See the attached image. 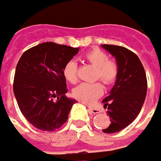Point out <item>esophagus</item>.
Returning <instances> with one entry per match:
<instances>
[{
  "mask_svg": "<svg viewBox=\"0 0 161 161\" xmlns=\"http://www.w3.org/2000/svg\"><path fill=\"white\" fill-rule=\"evenodd\" d=\"M88 110L90 111V112H92V113H98V112H100L99 110H97V109H96V108H93V107H88Z\"/></svg>",
  "mask_w": 161,
  "mask_h": 161,
  "instance_id": "esophagus-1",
  "label": "esophagus"
}]
</instances>
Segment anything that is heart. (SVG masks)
<instances>
[{
  "mask_svg": "<svg viewBox=\"0 0 161 161\" xmlns=\"http://www.w3.org/2000/svg\"><path fill=\"white\" fill-rule=\"evenodd\" d=\"M84 59L96 68L94 80H100L106 86H111L118 79V64L114 60L109 59L106 51L99 48H93L85 53ZM63 74L68 82L75 84L78 81L77 64L75 61H69L64 67ZM102 94L103 86L100 82L83 83L73 90L74 97L85 103H93Z\"/></svg>",
  "mask_w": 161,
  "mask_h": 161,
  "instance_id": "1",
  "label": "heart"
}]
</instances>
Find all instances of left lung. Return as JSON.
<instances>
[{
    "mask_svg": "<svg viewBox=\"0 0 161 161\" xmlns=\"http://www.w3.org/2000/svg\"><path fill=\"white\" fill-rule=\"evenodd\" d=\"M111 53L119 66V76L110 94L102 100L110 118V124L102 131L106 134L120 132L132 124L144 104L147 81L137 55L130 50L116 45H101Z\"/></svg>",
    "mask_w": 161,
    "mask_h": 161,
    "instance_id": "obj_1",
    "label": "left lung"
}]
</instances>
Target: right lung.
<instances>
[{
    "label": "right lung",
    "mask_w": 161,
    "mask_h": 161,
    "mask_svg": "<svg viewBox=\"0 0 161 161\" xmlns=\"http://www.w3.org/2000/svg\"><path fill=\"white\" fill-rule=\"evenodd\" d=\"M79 49L44 42L25 51L18 61L14 93L25 118L39 130L59 129L68 119L75 99L65 96L63 71ZM53 97H57L54 102Z\"/></svg>",
    "instance_id": "1"
}]
</instances>
